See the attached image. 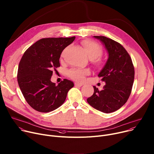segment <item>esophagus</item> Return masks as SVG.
Returning a JSON list of instances; mask_svg holds the SVG:
<instances>
[{"instance_id":"obj_1","label":"esophagus","mask_w":154,"mask_h":154,"mask_svg":"<svg viewBox=\"0 0 154 154\" xmlns=\"http://www.w3.org/2000/svg\"><path fill=\"white\" fill-rule=\"evenodd\" d=\"M83 85V84L82 83H79V82H75V86L76 87H81Z\"/></svg>"}]
</instances>
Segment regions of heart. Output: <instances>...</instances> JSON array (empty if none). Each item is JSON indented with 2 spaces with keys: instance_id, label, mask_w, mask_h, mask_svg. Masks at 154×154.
Returning a JSON list of instances; mask_svg holds the SVG:
<instances>
[{
  "instance_id": "heart-1",
  "label": "heart",
  "mask_w": 154,
  "mask_h": 154,
  "mask_svg": "<svg viewBox=\"0 0 154 154\" xmlns=\"http://www.w3.org/2000/svg\"><path fill=\"white\" fill-rule=\"evenodd\" d=\"M82 45L86 51L87 55L89 58H92V60L96 63L99 62L98 56L102 54V49L101 46L91 40H85L82 42ZM90 71L88 69H73L68 72V75L77 81L82 82L85 80V75L89 74Z\"/></svg>"
}]
</instances>
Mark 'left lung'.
<instances>
[{
    "label": "left lung",
    "instance_id": "1",
    "mask_svg": "<svg viewBox=\"0 0 154 154\" xmlns=\"http://www.w3.org/2000/svg\"><path fill=\"white\" fill-rule=\"evenodd\" d=\"M105 45L109 53L105 65L98 75L105 82L103 89L96 86L87 101L92 107L103 113H112L127 102L134 79V68L131 58L118 42L102 36H94Z\"/></svg>",
    "mask_w": 154,
    "mask_h": 154
}]
</instances>
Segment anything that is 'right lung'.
I'll use <instances>...</instances> for the list:
<instances>
[{
    "label": "right lung",
    "mask_w": 154,
    "mask_h": 154,
    "mask_svg": "<svg viewBox=\"0 0 154 154\" xmlns=\"http://www.w3.org/2000/svg\"><path fill=\"white\" fill-rule=\"evenodd\" d=\"M71 38H42L25 52L17 73L19 87L26 101L39 112L53 111L65 102L72 81L64 79L58 85L51 81L54 71L60 67V55L72 44Z\"/></svg>",
    "instance_id": "1"
}]
</instances>
